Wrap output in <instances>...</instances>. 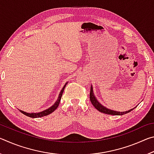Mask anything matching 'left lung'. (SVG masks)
I'll return each instance as SVG.
<instances>
[{"mask_svg": "<svg viewBox=\"0 0 154 154\" xmlns=\"http://www.w3.org/2000/svg\"><path fill=\"white\" fill-rule=\"evenodd\" d=\"M90 101L92 104L93 105V106H94V107L97 109L98 111H99L101 113H106V114H109V115H113V116H122V115H124L126 113H129L131 111L133 110V109H130L128 111H124V112H119V111H113V110H111V109L106 108L105 106H104L103 105H101V104L98 102L97 100V99L95 97L94 94V92H93V88L92 85H91V88H90Z\"/></svg>", "mask_w": 154, "mask_h": 154, "instance_id": "obj_1", "label": "left lung"}]
</instances>
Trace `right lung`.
Segmentation results:
<instances>
[{
  "instance_id": "add662e5",
  "label": "right lung",
  "mask_w": 154,
  "mask_h": 154,
  "mask_svg": "<svg viewBox=\"0 0 154 154\" xmlns=\"http://www.w3.org/2000/svg\"><path fill=\"white\" fill-rule=\"evenodd\" d=\"M67 84V83H65V85H64V87L62 88V90L60 91V92L59 94V96H58V98L57 99V100L56 101V103L54 104L53 105H52L51 107H49V109H46V110H44L43 111H41L39 113H26V112L25 111H23L22 110H20V111L21 113L24 114L25 116L30 117V118H41V117H43V116H48L49 114L51 113L52 112L56 110V109L58 107V105L60 104V100H61V98H62V94H63L64 92V88L66 87V85Z\"/></svg>"
}]
</instances>
